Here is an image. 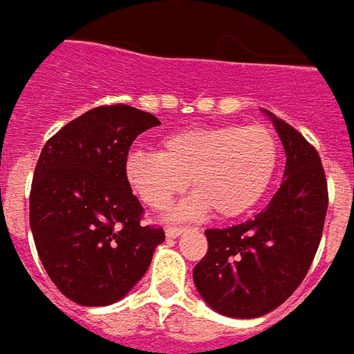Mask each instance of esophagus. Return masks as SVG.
I'll return each mask as SVG.
<instances>
[{
  "label": "esophagus",
  "instance_id": "esophagus-1",
  "mask_svg": "<svg viewBox=\"0 0 354 354\" xmlns=\"http://www.w3.org/2000/svg\"><path fill=\"white\" fill-rule=\"evenodd\" d=\"M183 226H167L165 228V234H167V238H177L179 234H183Z\"/></svg>",
  "mask_w": 354,
  "mask_h": 354
}]
</instances>
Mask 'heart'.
Wrapping results in <instances>:
<instances>
[{"instance_id": "b5f03b06", "label": "heart", "mask_w": 354, "mask_h": 354, "mask_svg": "<svg viewBox=\"0 0 354 354\" xmlns=\"http://www.w3.org/2000/svg\"><path fill=\"white\" fill-rule=\"evenodd\" d=\"M278 161V138L268 126H198L163 138L159 153L129 151L126 179L153 211L167 209L191 181L197 195L185 201L177 216H197L211 207L216 216L232 218L264 197Z\"/></svg>"}]
</instances>
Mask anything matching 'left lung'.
<instances>
[{
  "label": "left lung",
  "mask_w": 354,
  "mask_h": 354,
  "mask_svg": "<svg viewBox=\"0 0 354 354\" xmlns=\"http://www.w3.org/2000/svg\"><path fill=\"white\" fill-rule=\"evenodd\" d=\"M266 114L286 149L283 181L254 218L205 230L209 250L193 270L205 304L238 319L262 317L297 290L319 248L329 203L317 149L288 122Z\"/></svg>",
  "instance_id": "obj_1"
}]
</instances>
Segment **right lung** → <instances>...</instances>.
I'll return each instance as SVG.
<instances>
[{
    "label": "right lung",
    "instance_id": "1",
    "mask_svg": "<svg viewBox=\"0 0 354 354\" xmlns=\"http://www.w3.org/2000/svg\"><path fill=\"white\" fill-rule=\"evenodd\" d=\"M161 124L133 106H98L59 129L35 167L29 223L48 278L78 306L116 304L143 278L163 228L143 226L126 179L129 145Z\"/></svg>",
    "mask_w": 354,
    "mask_h": 354
}]
</instances>
